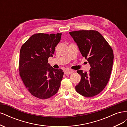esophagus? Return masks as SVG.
Instances as JSON below:
<instances>
[{
  "instance_id": "obj_1",
  "label": "esophagus",
  "mask_w": 127,
  "mask_h": 127,
  "mask_svg": "<svg viewBox=\"0 0 127 127\" xmlns=\"http://www.w3.org/2000/svg\"><path fill=\"white\" fill-rule=\"evenodd\" d=\"M74 71L72 70H70V69H66L64 71V74H66V75H70V74H72V73H74Z\"/></svg>"
}]
</instances>
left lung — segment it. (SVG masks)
Segmentation results:
<instances>
[{
	"label": "left lung",
	"mask_w": 127,
	"mask_h": 127,
	"mask_svg": "<svg viewBox=\"0 0 127 127\" xmlns=\"http://www.w3.org/2000/svg\"><path fill=\"white\" fill-rule=\"evenodd\" d=\"M79 51L91 65L88 72L77 71L81 80L75 87L78 93L87 97L100 93L108 83L112 71L113 52L100 33L95 30L69 32Z\"/></svg>",
	"instance_id": "obj_1"
}]
</instances>
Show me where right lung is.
Wrapping results in <instances>:
<instances>
[{"label":"right lung","mask_w":127,"mask_h":127,"mask_svg":"<svg viewBox=\"0 0 127 127\" xmlns=\"http://www.w3.org/2000/svg\"><path fill=\"white\" fill-rule=\"evenodd\" d=\"M61 34H33L21 48L20 76L30 93L38 98L51 97L60 87L64 72L61 69L50 67L48 63L61 40Z\"/></svg>","instance_id":"obj_1"}]
</instances>
